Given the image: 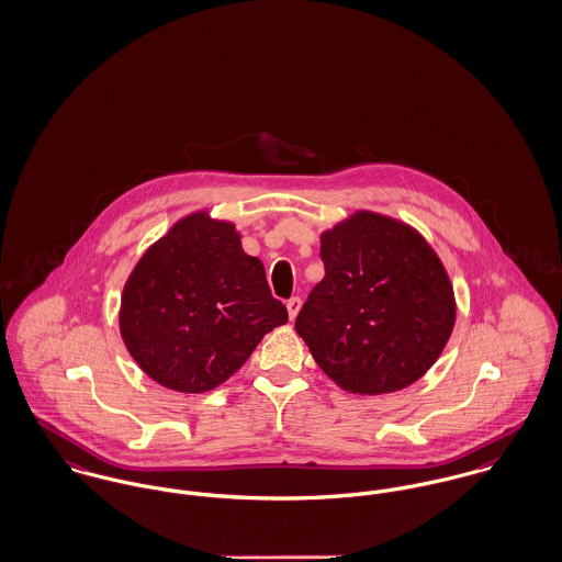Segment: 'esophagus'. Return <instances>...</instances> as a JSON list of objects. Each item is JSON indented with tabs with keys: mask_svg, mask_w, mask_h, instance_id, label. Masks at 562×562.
Wrapping results in <instances>:
<instances>
[{
	"mask_svg": "<svg viewBox=\"0 0 562 562\" xmlns=\"http://www.w3.org/2000/svg\"><path fill=\"white\" fill-rule=\"evenodd\" d=\"M286 310H289V318L295 321L297 314H300V310H302V297H291V300L286 302Z\"/></svg>",
	"mask_w": 562,
	"mask_h": 562,
	"instance_id": "obj_1",
	"label": "esophagus"
}]
</instances>
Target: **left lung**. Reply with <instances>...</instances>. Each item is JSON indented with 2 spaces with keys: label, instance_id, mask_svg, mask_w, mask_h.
Listing matches in <instances>:
<instances>
[{
  "label": "left lung",
  "instance_id": "left-lung-1",
  "mask_svg": "<svg viewBox=\"0 0 562 562\" xmlns=\"http://www.w3.org/2000/svg\"><path fill=\"white\" fill-rule=\"evenodd\" d=\"M325 278L295 329L338 387L381 395L413 385L456 325L447 269L419 231L355 212L321 235Z\"/></svg>",
  "mask_w": 562,
  "mask_h": 562
}]
</instances>
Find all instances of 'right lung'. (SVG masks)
<instances>
[{"label": "right lung", "mask_w": 562, "mask_h": 562, "mask_svg": "<svg viewBox=\"0 0 562 562\" xmlns=\"http://www.w3.org/2000/svg\"><path fill=\"white\" fill-rule=\"evenodd\" d=\"M286 321L235 224L207 212L181 217L145 250L120 307L132 359L158 385L181 393L222 385Z\"/></svg>", "instance_id": "1"}]
</instances>
